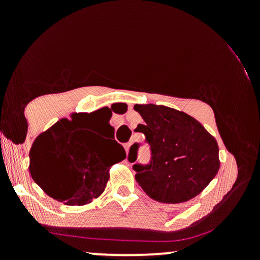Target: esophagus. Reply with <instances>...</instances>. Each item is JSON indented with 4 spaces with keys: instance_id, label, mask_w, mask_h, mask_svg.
Wrapping results in <instances>:
<instances>
[{
    "instance_id": "34e87169",
    "label": "esophagus",
    "mask_w": 260,
    "mask_h": 260,
    "mask_svg": "<svg viewBox=\"0 0 260 260\" xmlns=\"http://www.w3.org/2000/svg\"><path fill=\"white\" fill-rule=\"evenodd\" d=\"M129 148H131V143H128V144H124V149H126V151H129Z\"/></svg>"
}]
</instances>
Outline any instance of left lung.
Instances as JSON below:
<instances>
[{
	"label": "left lung",
	"instance_id": "8db88e82",
	"mask_svg": "<svg viewBox=\"0 0 260 260\" xmlns=\"http://www.w3.org/2000/svg\"><path fill=\"white\" fill-rule=\"evenodd\" d=\"M134 110L144 120L136 131L144 133L151 148L150 164L133 166L143 190L168 204L188 202L202 193L220 169L216 139L201 122L178 110L155 104H137ZM137 148H131L132 162Z\"/></svg>",
	"mask_w": 260,
	"mask_h": 260
}]
</instances>
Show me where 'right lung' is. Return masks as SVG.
Returning <instances> with one entry per match:
<instances>
[{
    "mask_svg": "<svg viewBox=\"0 0 260 260\" xmlns=\"http://www.w3.org/2000/svg\"><path fill=\"white\" fill-rule=\"evenodd\" d=\"M109 107L96 111L74 112L40 133L29 153V172L47 196L67 205H85L103 194L110 168L126 159L116 140L101 147L90 129L107 123Z\"/></svg>",
    "mask_w": 260,
    "mask_h": 260,
    "instance_id": "1",
    "label": "right lung"
}]
</instances>
